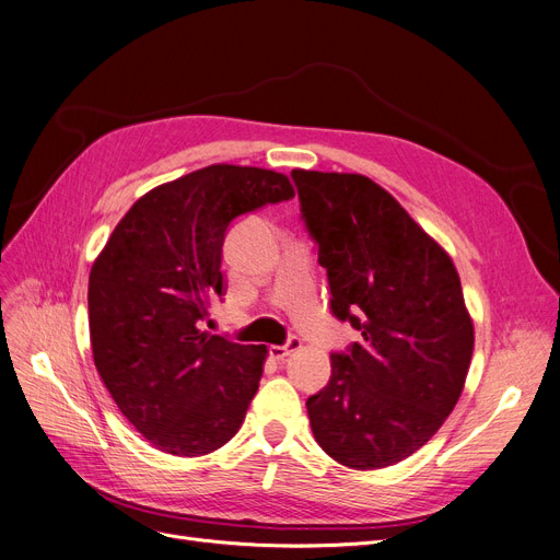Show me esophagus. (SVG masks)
Returning a JSON list of instances; mask_svg holds the SVG:
<instances>
[{
	"label": "esophagus",
	"instance_id": "obj_1",
	"mask_svg": "<svg viewBox=\"0 0 560 560\" xmlns=\"http://www.w3.org/2000/svg\"><path fill=\"white\" fill-rule=\"evenodd\" d=\"M303 346V341L299 339V337H291L284 346H271V358L273 360H284V358H289L291 353H296L299 349Z\"/></svg>",
	"mask_w": 560,
	"mask_h": 560
}]
</instances>
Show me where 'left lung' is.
Listing matches in <instances>:
<instances>
[{"instance_id": "obj_1", "label": "left lung", "mask_w": 560, "mask_h": 560, "mask_svg": "<svg viewBox=\"0 0 560 560\" xmlns=\"http://www.w3.org/2000/svg\"><path fill=\"white\" fill-rule=\"evenodd\" d=\"M291 177L332 314L362 332L307 398L312 433L351 469L396 465L438 433L465 387L474 324L456 264L374 179L303 168Z\"/></svg>"}]
</instances>
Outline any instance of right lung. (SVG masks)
<instances>
[{
  "mask_svg": "<svg viewBox=\"0 0 560 560\" xmlns=\"http://www.w3.org/2000/svg\"><path fill=\"white\" fill-rule=\"evenodd\" d=\"M294 198L289 177L211 164L159 184L112 232L89 276L97 374L127 421L159 451L196 458L242 429L266 346L200 330L223 296V238L232 219Z\"/></svg>",
  "mask_w": 560,
  "mask_h": 560,
  "instance_id": "add662e5",
  "label": "right lung"
}]
</instances>
